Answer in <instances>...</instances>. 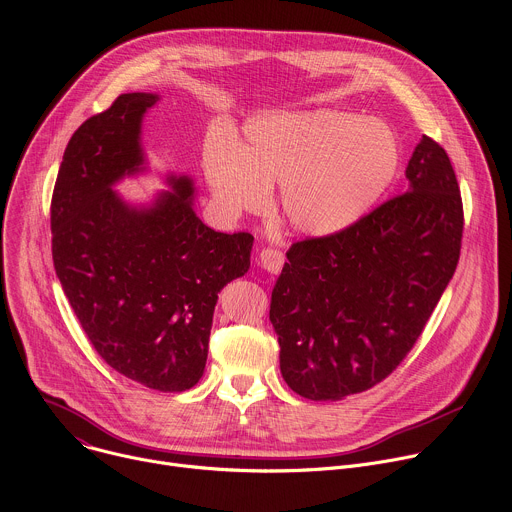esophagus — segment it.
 Here are the masks:
<instances>
[{"label":"esophagus","mask_w":512,"mask_h":512,"mask_svg":"<svg viewBox=\"0 0 512 512\" xmlns=\"http://www.w3.org/2000/svg\"><path fill=\"white\" fill-rule=\"evenodd\" d=\"M259 263L263 269H267L269 273H279L283 263H285V257L281 251L277 249H271V247H263L261 253H259Z\"/></svg>","instance_id":"1"}]
</instances>
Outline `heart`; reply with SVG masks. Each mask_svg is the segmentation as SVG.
I'll return each instance as SVG.
<instances>
[{
	"instance_id": "heart-1",
	"label": "heart",
	"mask_w": 512,
	"mask_h": 512,
	"mask_svg": "<svg viewBox=\"0 0 512 512\" xmlns=\"http://www.w3.org/2000/svg\"><path fill=\"white\" fill-rule=\"evenodd\" d=\"M395 131L344 111L271 113L247 125V141L206 154L212 192L229 214L259 212L281 186L283 218L304 235L338 233L367 212L399 172Z\"/></svg>"
}]
</instances>
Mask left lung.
Instances as JSON below:
<instances>
[{"mask_svg":"<svg viewBox=\"0 0 512 512\" xmlns=\"http://www.w3.org/2000/svg\"><path fill=\"white\" fill-rule=\"evenodd\" d=\"M405 174L407 192L287 251L269 320L281 375L306 399L340 401L385 381L456 271L464 206L446 150L423 135Z\"/></svg>","mask_w":512,"mask_h":512,"instance_id":"left-lung-1","label":"left lung"}]
</instances>
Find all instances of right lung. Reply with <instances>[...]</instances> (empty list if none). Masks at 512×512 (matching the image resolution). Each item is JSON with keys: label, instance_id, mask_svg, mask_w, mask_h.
I'll return each mask as SVG.
<instances>
[{"label": "right lung", "instance_id": "add662e5", "mask_svg": "<svg viewBox=\"0 0 512 512\" xmlns=\"http://www.w3.org/2000/svg\"><path fill=\"white\" fill-rule=\"evenodd\" d=\"M148 93L119 95L72 133L56 176L52 259L64 296L97 354L123 377L162 393L192 389L208 354L212 314L249 269L253 235L216 233L196 216L186 178L148 210L111 186L139 170Z\"/></svg>", "mask_w": 512, "mask_h": 512}]
</instances>
